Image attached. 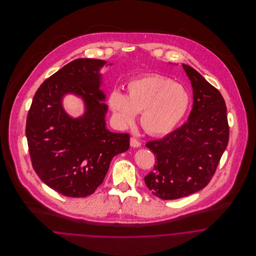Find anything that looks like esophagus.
Instances as JSON below:
<instances>
[{"label":"esophagus","instance_id":"obj_1","mask_svg":"<svg viewBox=\"0 0 256 256\" xmlns=\"http://www.w3.org/2000/svg\"><path fill=\"white\" fill-rule=\"evenodd\" d=\"M130 145L132 148H139V146H141V142L138 141L135 138H131L130 139Z\"/></svg>","mask_w":256,"mask_h":256}]
</instances>
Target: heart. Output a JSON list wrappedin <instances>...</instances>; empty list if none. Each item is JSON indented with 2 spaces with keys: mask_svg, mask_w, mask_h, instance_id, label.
<instances>
[{
  "mask_svg": "<svg viewBox=\"0 0 256 256\" xmlns=\"http://www.w3.org/2000/svg\"><path fill=\"white\" fill-rule=\"evenodd\" d=\"M189 104V92L182 84L158 74L130 82L126 96L115 90L110 96V108L120 124H132L135 114L141 113V126L150 135L172 131L182 119Z\"/></svg>",
  "mask_w": 256,
  "mask_h": 256,
  "instance_id": "heart-1",
  "label": "heart"
}]
</instances>
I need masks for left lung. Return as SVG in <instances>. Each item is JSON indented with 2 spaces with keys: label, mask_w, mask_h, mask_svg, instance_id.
<instances>
[{
  "label": "left lung",
  "mask_w": 256,
  "mask_h": 256,
  "mask_svg": "<svg viewBox=\"0 0 256 256\" xmlns=\"http://www.w3.org/2000/svg\"><path fill=\"white\" fill-rule=\"evenodd\" d=\"M182 67L193 88L188 121L164 138L146 144L156 162L145 183L164 200L203 189L212 180L228 142L226 108L220 92L192 67Z\"/></svg>",
  "instance_id": "8db88e82"
}]
</instances>
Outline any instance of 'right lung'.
Masks as SVG:
<instances>
[{
  "instance_id": "obj_1",
  "label": "right lung",
  "mask_w": 256,
  "mask_h": 256,
  "mask_svg": "<svg viewBox=\"0 0 256 256\" xmlns=\"http://www.w3.org/2000/svg\"><path fill=\"white\" fill-rule=\"evenodd\" d=\"M104 60H74L43 82L28 114L26 134L32 166L50 188L68 197H86L104 182L112 158L126 152L129 134L106 128L108 106L100 90ZM85 102V113L71 118L65 94Z\"/></svg>"
}]
</instances>
